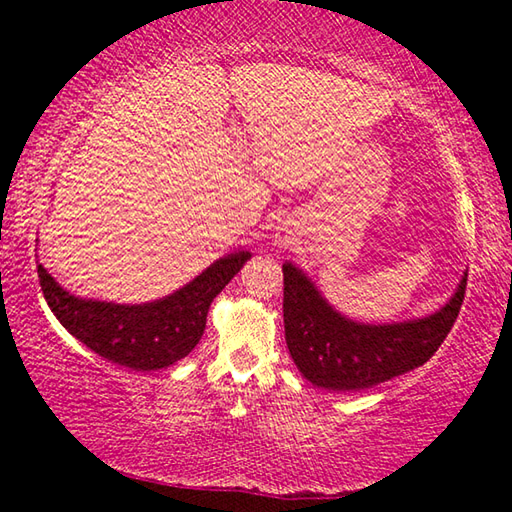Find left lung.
Here are the masks:
<instances>
[{"label":"left lung","mask_w":512,"mask_h":512,"mask_svg":"<svg viewBox=\"0 0 512 512\" xmlns=\"http://www.w3.org/2000/svg\"><path fill=\"white\" fill-rule=\"evenodd\" d=\"M284 273V334L302 377L327 391H363L427 363L461 311L467 273L436 314L391 325H366L341 316L314 282L287 262Z\"/></svg>","instance_id":"left-lung-1"}]
</instances>
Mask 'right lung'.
<instances>
[{"label": "right lung", "instance_id": "obj_1", "mask_svg": "<svg viewBox=\"0 0 512 512\" xmlns=\"http://www.w3.org/2000/svg\"><path fill=\"white\" fill-rule=\"evenodd\" d=\"M248 259V250L225 255L183 289L144 305L76 298L42 264H38V277L49 309L69 334L103 359L149 372L185 359L196 348L212 300Z\"/></svg>", "mask_w": 512, "mask_h": 512}]
</instances>
